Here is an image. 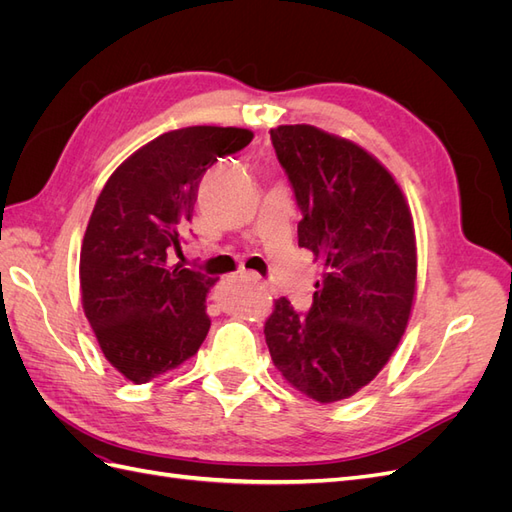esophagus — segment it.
<instances>
[{"label":"esophagus","mask_w":512,"mask_h":512,"mask_svg":"<svg viewBox=\"0 0 512 512\" xmlns=\"http://www.w3.org/2000/svg\"><path fill=\"white\" fill-rule=\"evenodd\" d=\"M247 277H250V280H252L254 284H265V282H262L260 277H258V275H254V273H250V275H247ZM213 307H215V305H213ZM218 312H220V309H218Z\"/></svg>","instance_id":"obj_1"}]
</instances>
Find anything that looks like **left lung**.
<instances>
[{
    "label": "left lung",
    "instance_id": "1",
    "mask_svg": "<svg viewBox=\"0 0 512 512\" xmlns=\"http://www.w3.org/2000/svg\"><path fill=\"white\" fill-rule=\"evenodd\" d=\"M303 213L299 247L322 267L314 303L277 299L265 339L282 376L320 404L359 393L389 363L416 292L412 213L371 153L314 126L271 130Z\"/></svg>",
    "mask_w": 512,
    "mask_h": 512
}]
</instances>
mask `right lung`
<instances>
[{"mask_svg": "<svg viewBox=\"0 0 512 512\" xmlns=\"http://www.w3.org/2000/svg\"><path fill=\"white\" fill-rule=\"evenodd\" d=\"M252 138L220 126L166 132L132 153L96 200L81 247L83 309L106 361L134 384L179 367L205 342L218 277L168 256L181 252L205 170Z\"/></svg>", "mask_w": 512, "mask_h": 512, "instance_id": "obj_1", "label": "right lung"}]
</instances>
